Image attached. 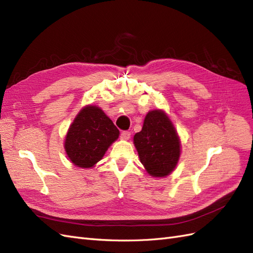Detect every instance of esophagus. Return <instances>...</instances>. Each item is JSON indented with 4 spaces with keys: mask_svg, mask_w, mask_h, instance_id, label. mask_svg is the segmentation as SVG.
I'll list each match as a JSON object with an SVG mask.
<instances>
[{
    "mask_svg": "<svg viewBox=\"0 0 253 253\" xmlns=\"http://www.w3.org/2000/svg\"><path fill=\"white\" fill-rule=\"evenodd\" d=\"M131 133L129 131H122L121 133V139L122 140H129V138H130Z\"/></svg>",
    "mask_w": 253,
    "mask_h": 253,
    "instance_id": "34e87169",
    "label": "esophagus"
}]
</instances>
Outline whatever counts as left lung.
Returning <instances> with one entry per match:
<instances>
[{"label":"left lung","mask_w":253,"mask_h":253,"mask_svg":"<svg viewBox=\"0 0 253 253\" xmlns=\"http://www.w3.org/2000/svg\"><path fill=\"white\" fill-rule=\"evenodd\" d=\"M141 164L154 177H165L175 169L180 141L172 122L163 110L150 111L140 132L133 137Z\"/></svg>","instance_id":"obj_1"}]
</instances>
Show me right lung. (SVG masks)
<instances>
[{
  "instance_id": "1",
  "label": "right lung",
  "mask_w": 253,
  "mask_h": 253,
  "mask_svg": "<svg viewBox=\"0 0 253 253\" xmlns=\"http://www.w3.org/2000/svg\"><path fill=\"white\" fill-rule=\"evenodd\" d=\"M119 134V129L100 108L86 106L68 129L65 151L75 166L88 169L103 157Z\"/></svg>"
}]
</instances>
